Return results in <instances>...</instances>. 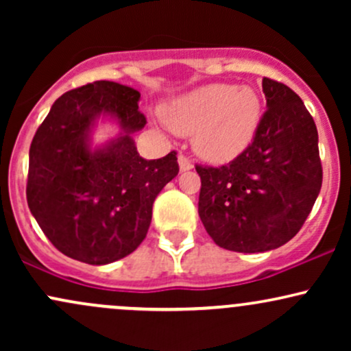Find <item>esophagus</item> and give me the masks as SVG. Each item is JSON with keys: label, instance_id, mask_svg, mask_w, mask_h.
I'll return each instance as SVG.
<instances>
[{"label": "esophagus", "instance_id": "1", "mask_svg": "<svg viewBox=\"0 0 351 351\" xmlns=\"http://www.w3.org/2000/svg\"><path fill=\"white\" fill-rule=\"evenodd\" d=\"M178 165H180V170H181V171L191 170V168H193V163L189 162V160H188L184 155H180V156H178Z\"/></svg>", "mask_w": 351, "mask_h": 351}]
</instances>
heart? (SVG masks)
Listing matches in <instances>:
<instances>
[{"label":"heart","instance_id":"heart-1","mask_svg":"<svg viewBox=\"0 0 351 351\" xmlns=\"http://www.w3.org/2000/svg\"><path fill=\"white\" fill-rule=\"evenodd\" d=\"M263 117V102L251 87L208 84L163 108L175 134L191 135L193 148L211 163L229 162L252 142Z\"/></svg>","mask_w":351,"mask_h":351}]
</instances>
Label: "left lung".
<instances>
[{"instance_id":"8db88e82","label":"left lung","mask_w":351,"mask_h":351,"mask_svg":"<svg viewBox=\"0 0 351 351\" xmlns=\"http://www.w3.org/2000/svg\"><path fill=\"white\" fill-rule=\"evenodd\" d=\"M267 110L252 142L223 167L196 165L198 213L219 247L265 252L292 239L322 188L318 134L291 87L264 77Z\"/></svg>"}]
</instances>
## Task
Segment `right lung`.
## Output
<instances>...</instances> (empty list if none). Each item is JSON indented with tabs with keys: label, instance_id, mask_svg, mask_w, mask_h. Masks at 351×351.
Here are the masks:
<instances>
[{
	"label": "right lung",
	"instance_id": "add662e5",
	"mask_svg": "<svg viewBox=\"0 0 351 351\" xmlns=\"http://www.w3.org/2000/svg\"><path fill=\"white\" fill-rule=\"evenodd\" d=\"M138 100L135 88L97 80L60 95L36 132L27 206L52 245L71 259L104 265L134 252L150 228L153 201L178 175L175 150L158 160L136 152L132 134L147 123ZM102 113L123 132L92 151L90 128Z\"/></svg>",
	"mask_w": 351,
	"mask_h": 351
}]
</instances>
